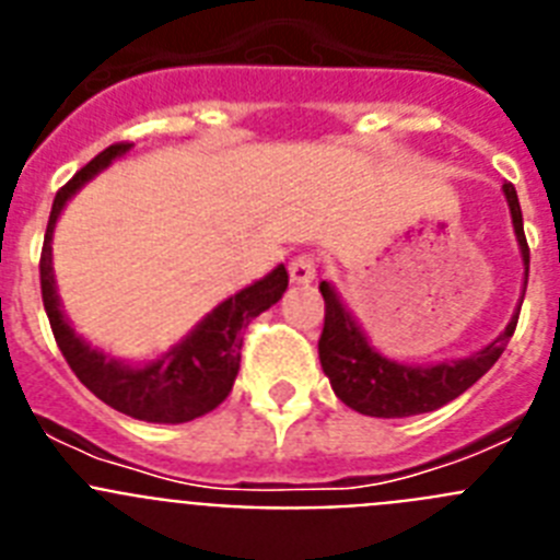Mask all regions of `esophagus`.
<instances>
[{"label":"esophagus","instance_id":"34e87169","mask_svg":"<svg viewBox=\"0 0 560 560\" xmlns=\"http://www.w3.org/2000/svg\"><path fill=\"white\" fill-rule=\"evenodd\" d=\"M289 277H291V283H296V285L314 283V277H316V260H314V257L296 255L294 260L289 264Z\"/></svg>","mask_w":560,"mask_h":560}]
</instances>
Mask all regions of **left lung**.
I'll return each instance as SVG.
<instances>
[{"label":"left lung","mask_w":560,"mask_h":560,"mask_svg":"<svg viewBox=\"0 0 560 560\" xmlns=\"http://www.w3.org/2000/svg\"><path fill=\"white\" fill-rule=\"evenodd\" d=\"M502 190L508 207H511L513 230H516L524 260V285H527L530 249H527V237H524L522 207H518L516 187L511 182H504ZM319 291L325 296V328L319 336L323 370L330 378L336 398L355 412L370 415V418H409V415L434 412V409L446 407L448 400L474 387L497 364L518 323L516 308L508 328L491 345H485L482 350L465 355V359L440 361V364H400V361L381 355L370 345L361 325L345 308L334 285L323 280Z\"/></svg>","instance_id":"left-lung-1"}]
</instances>
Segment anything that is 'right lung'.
Segmentation results:
<instances>
[{
	"label": "right lung",
	"mask_w": 560,
	"mask_h": 560,
	"mask_svg": "<svg viewBox=\"0 0 560 560\" xmlns=\"http://www.w3.org/2000/svg\"><path fill=\"white\" fill-rule=\"evenodd\" d=\"M128 148H131L128 142H117L101 151L56 192L47 235H44L42 264H38L44 311H47L49 328L63 359L89 393H95L103 404L128 418L148 420V423H187V420L212 412L230 395L237 370H241L244 328L283 296V291L289 289V271L280 264L264 280L226 296L224 303L215 305L179 345H173L165 355L145 364H126L83 341L67 323L61 300H58L56 277H52V246H49L52 230L67 201Z\"/></svg>",
	"instance_id": "1"
}]
</instances>
